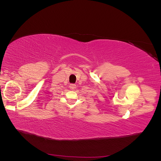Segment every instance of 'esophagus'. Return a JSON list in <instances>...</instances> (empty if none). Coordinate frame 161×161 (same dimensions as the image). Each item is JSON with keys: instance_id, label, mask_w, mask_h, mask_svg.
I'll use <instances>...</instances> for the list:
<instances>
[{"instance_id": "esophagus-1", "label": "esophagus", "mask_w": 161, "mask_h": 161, "mask_svg": "<svg viewBox=\"0 0 161 161\" xmlns=\"http://www.w3.org/2000/svg\"><path fill=\"white\" fill-rule=\"evenodd\" d=\"M69 86L71 90H75L76 88V85L75 84H70Z\"/></svg>"}]
</instances>
